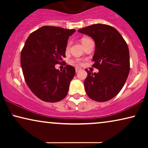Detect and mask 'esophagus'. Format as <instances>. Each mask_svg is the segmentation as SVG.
Segmentation results:
<instances>
[{"label": "esophagus", "mask_w": 148, "mask_h": 148, "mask_svg": "<svg viewBox=\"0 0 148 148\" xmlns=\"http://www.w3.org/2000/svg\"><path fill=\"white\" fill-rule=\"evenodd\" d=\"M81 71V69L79 68H75V72L76 73H78L79 71Z\"/></svg>", "instance_id": "esophagus-1"}]
</instances>
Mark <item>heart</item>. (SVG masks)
<instances>
[{"mask_svg": "<svg viewBox=\"0 0 148 148\" xmlns=\"http://www.w3.org/2000/svg\"><path fill=\"white\" fill-rule=\"evenodd\" d=\"M89 40H91V39H90V38H82V43L84 44L85 42H87ZM70 46H71L70 43H68L67 44H66V48H65L66 52H68L69 50ZM71 62L72 64H75V65H82V61L80 59H79V58H75V59H73V60H71Z\"/></svg>", "mask_w": 148, "mask_h": 148, "instance_id": "obj_1", "label": "heart"}]
</instances>
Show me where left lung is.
Listing matches in <instances>:
<instances>
[{"label": "left lung", "instance_id": "left-lung-1", "mask_svg": "<svg viewBox=\"0 0 148 148\" xmlns=\"http://www.w3.org/2000/svg\"><path fill=\"white\" fill-rule=\"evenodd\" d=\"M94 39L96 43L93 67L98 73L88 69L84 81L86 94L94 101L106 102L116 96L126 82L130 70L129 51L121 34L112 26L94 24L78 30Z\"/></svg>", "mask_w": 148, "mask_h": 148}]
</instances>
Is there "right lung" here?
Wrapping results in <instances>:
<instances>
[{
    "mask_svg": "<svg viewBox=\"0 0 148 148\" xmlns=\"http://www.w3.org/2000/svg\"><path fill=\"white\" fill-rule=\"evenodd\" d=\"M75 32L43 26L30 34L21 50V65L26 84L44 102H58L67 95L75 69L66 64L61 72L55 64L64 62L69 37Z\"/></svg>",
    "mask_w": 148,
    "mask_h": 148,
    "instance_id": "add662e5",
    "label": "right lung"
}]
</instances>
